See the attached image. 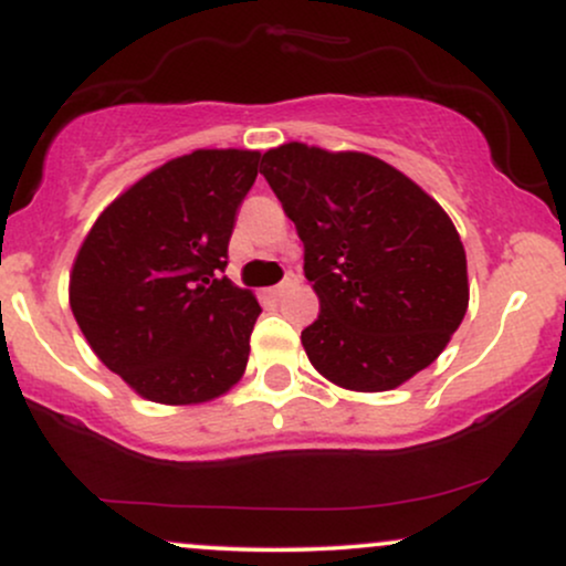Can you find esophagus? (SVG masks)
Returning <instances> with one entry per match:
<instances>
[{
  "label": "esophagus",
  "instance_id": "esophagus-1",
  "mask_svg": "<svg viewBox=\"0 0 566 566\" xmlns=\"http://www.w3.org/2000/svg\"><path fill=\"white\" fill-rule=\"evenodd\" d=\"M295 287H297V274H287V276H284V282H279L276 287H271V295L282 297L284 292H290V290H295Z\"/></svg>",
  "mask_w": 566,
  "mask_h": 566
}]
</instances>
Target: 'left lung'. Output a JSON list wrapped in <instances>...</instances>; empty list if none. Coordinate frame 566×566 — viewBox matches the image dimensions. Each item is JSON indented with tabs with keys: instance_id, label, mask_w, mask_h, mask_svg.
<instances>
[{
	"instance_id": "1",
	"label": "left lung",
	"mask_w": 566,
	"mask_h": 566,
	"mask_svg": "<svg viewBox=\"0 0 566 566\" xmlns=\"http://www.w3.org/2000/svg\"><path fill=\"white\" fill-rule=\"evenodd\" d=\"M261 172L303 242L319 316L308 361L348 391H391L447 348L469 308L454 223L405 172L361 151L284 143Z\"/></svg>"
}]
</instances>
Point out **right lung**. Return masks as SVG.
Returning <instances> with one entry per match:
<instances>
[{
    "label": "right lung",
    "instance_id": "1",
    "mask_svg": "<svg viewBox=\"0 0 566 566\" xmlns=\"http://www.w3.org/2000/svg\"><path fill=\"white\" fill-rule=\"evenodd\" d=\"M261 151L197 148L143 175L97 216L69 303L97 359L157 405L231 391L261 305L223 276Z\"/></svg>",
    "mask_w": 566,
    "mask_h": 566
}]
</instances>
